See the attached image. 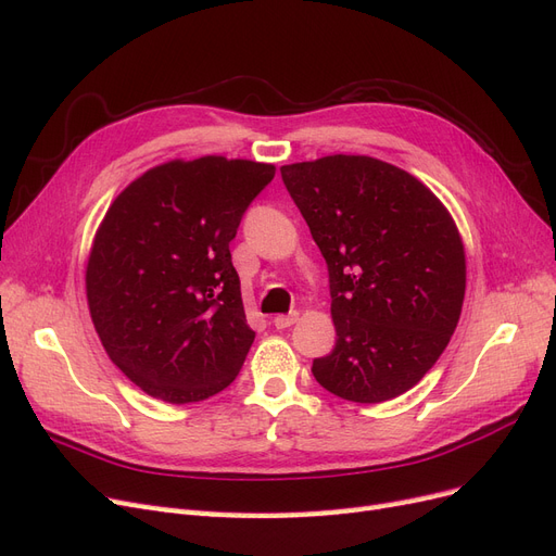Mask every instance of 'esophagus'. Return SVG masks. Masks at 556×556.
Masks as SVG:
<instances>
[{"label":"esophagus","instance_id":"34e87169","mask_svg":"<svg viewBox=\"0 0 556 556\" xmlns=\"http://www.w3.org/2000/svg\"><path fill=\"white\" fill-rule=\"evenodd\" d=\"M296 319H299L296 311L288 313V315H276L274 317V325H276V329H288V327H292L296 323Z\"/></svg>","mask_w":556,"mask_h":556}]
</instances>
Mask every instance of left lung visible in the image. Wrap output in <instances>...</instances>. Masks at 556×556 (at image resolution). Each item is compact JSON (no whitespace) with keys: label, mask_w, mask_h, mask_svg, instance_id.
I'll return each instance as SVG.
<instances>
[{"label":"left lung","mask_w":556,"mask_h":556,"mask_svg":"<svg viewBox=\"0 0 556 556\" xmlns=\"http://www.w3.org/2000/svg\"><path fill=\"white\" fill-rule=\"evenodd\" d=\"M329 268L336 345L315 380L355 403L408 392L457 329L466 255L450 211L425 182L368 155L280 166Z\"/></svg>","instance_id":"obj_1"}]
</instances>
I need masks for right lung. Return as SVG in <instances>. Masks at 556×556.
<instances>
[{"label":"right lung","instance_id":"add662e5","mask_svg":"<svg viewBox=\"0 0 556 556\" xmlns=\"http://www.w3.org/2000/svg\"><path fill=\"white\" fill-rule=\"evenodd\" d=\"M274 164L206 155L148 169L113 199L86 266L106 355L150 396L204 401L239 376L248 327L229 243Z\"/></svg>","mask_w":556,"mask_h":556}]
</instances>
